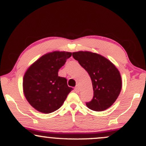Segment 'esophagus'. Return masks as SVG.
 <instances>
[{
    "instance_id": "esophagus-1",
    "label": "esophagus",
    "mask_w": 146,
    "mask_h": 146,
    "mask_svg": "<svg viewBox=\"0 0 146 146\" xmlns=\"http://www.w3.org/2000/svg\"><path fill=\"white\" fill-rule=\"evenodd\" d=\"M75 91L76 92V93H79L80 92V88H79V86H77L75 88Z\"/></svg>"
}]
</instances>
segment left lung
I'll return each mask as SVG.
<instances>
[{"instance_id":"left-lung-1","label":"left lung","mask_w":146,"mask_h":146,"mask_svg":"<svg viewBox=\"0 0 146 146\" xmlns=\"http://www.w3.org/2000/svg\"><path fill=\"white\" fill-rule=\"evenodd\" d=\"M73 57L88 72L93 88V100L86 104L94 111L108 109L119 95L122 81L119 71L109 60L96 53L80 51Z\"/></svg>"}]
</instances>
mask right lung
I'll use <instances>...</instances> for the list:
<instances>
[{
	"label": "right lung",
	"instance_id": "right-lung-1",
	"mask_svg": "<svg viewBox=\"0 0 146 146\" xmlns=\"http://www.w3.org/2000/svg\"><path fill=\"white\" fill-rule=\"evenodd\" d=\"M71 56V52H49L27 69L23 77V93L36 110L45 114L56 111L73 90L68 86L66 78L58 76L59 69Z\"/></svg>",
	"mask_w": 146,
	"mask_h": 146
}]
</instances>
